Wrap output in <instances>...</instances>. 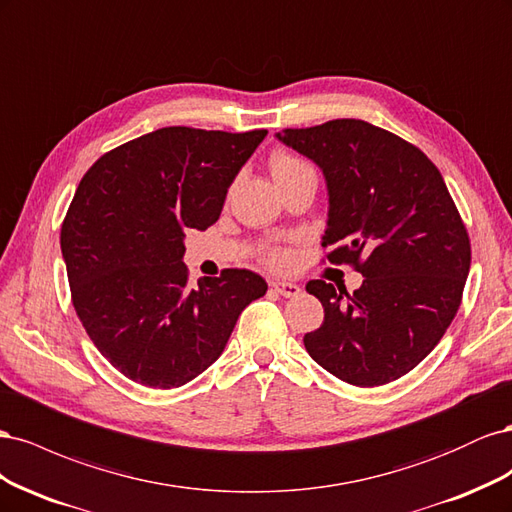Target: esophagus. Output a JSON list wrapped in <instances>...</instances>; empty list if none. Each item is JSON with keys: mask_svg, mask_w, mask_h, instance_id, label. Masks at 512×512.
<instances>
[{"mask_svg": "<svg viewBox=\"0 0 512 512\" xmlns=\"http://www.w3.org/2000/svg\"><path fill=\"white\" fill-rule=\"evenodd\" d=\"M271 288H273L277 294H282V297H286V299L299 297V294H301V288H299L297 284L284 282V280H275V282H271Z\"/></svg>", "mask_w": 512, "mask_h": 512, "instance_id": "esophagus-1", "label": "esophagus"}]
</instances>
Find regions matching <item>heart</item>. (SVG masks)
Masks as SVG:
<instances>
[{
  "mask_svg": "<svg viewBox=\"0 0 512 512\" xmlns=\"http://www.w3.org/2000/svg\"><path fill=\"white\" fill-rule=\"evenodd\" d=\"M307 166L309 164H305L301 158H297L294 153H288V151H277V153H273L271 160H269V168H271V175H273L275 183L294 175L297 170L307 168ZM265 260H267V265H271V267L284 269L292 262V254L288 250H282V247H273V250H269L265 254Z\"/></svg>",
  "mask_w": 512,
  "mask_h": 512,
  "instance_id": "1",
  "label": "heart"
}]
</instances>
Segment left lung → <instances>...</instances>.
I'll return each mask as SVG.
<instances>
[{
	"instance_id": "1",
	"label": "left lung",
	"mask_w": 512,
	"mask_h": 512,
	"mask_svg": "<svg viewBox=\"0 0 512 512\" xmlns=\"http://www.w3.org/2000/svg\"><path fill=\"white\" fill-rule=\"evenodd\" d=\"M277 138L327 177L324 260L365 277L352 294L307 282L324 322L305 333V350L352 386L406 376L451 327L470 271L468 230L440 170L416 145L361 119L286 128Z\"/></svg>"
}]
</instances>
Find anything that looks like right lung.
Wrapping results in <instances>:
<instances>
[{
    "mask_svg": "<svg viewBox=\"0 0 512 512\" xmlns=\"http://www.w3.org/2000/svg\"><path fill=\"white\" fill-rule=\"evenodd\" d=\"M267 130L160 128L98 158L61 224L74 312L104 359L149 389H177L222 354L267 282L224 269L190 286L183 237L218 222L228 185Z\"/></svg>",
    "mask_w": 512,
    "mask_h": 512,
    "instance_id": "right-lung-1",
    "label": "right lung"
}]
</instances>
